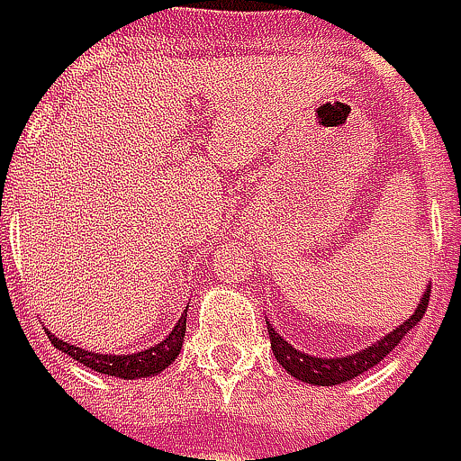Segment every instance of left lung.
<instances>
[{"mask_svg":"<svg viewBox=\"0 0 461 461\" xmlns=\"http://www.w3.org/2000/svg\"><path fill=\"white\" fill-rule=\"evenodd\" d=\"M427 302H429V288H424L419 304H416L414 315L406 318L401 325H395L384 339H376L371 347H363L357 349L355 355H341V357H318V355H310V352H302L296 349L294 344H288L272 325H269V341H272V352L277 357V363L299 382H307V384H315V387H333V384H344L366 371H371L376 363H382L403 339L406 333L416 328V322L421 321L424 310H427Z\"/></svg>","mask_w":461,"mask_h":461,"instance_id":"1","label":"left lung"}]
</instances>
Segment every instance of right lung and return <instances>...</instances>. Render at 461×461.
Returning <instances> with one entry per match:
<instances>
[{
    "label": "right lung",
    "mask_w": 461,
    "mask_h": 461,
    "mask_svg": "<svg viewBox=\"0 0 461 461\" xmlns=\"http://www.w3.org/2000/svg\"><path fill=\"white\" fill-rule=\"evenodd\" d=\"M184 333H186V312L178 318L173 330L159 344H151L149 349L128 352V355H112V352L106 355V352H93V349H82L77 344H68V341H63V339H58L55 333L47 330L55 349L71 355L77 363L87 366L90 371H98V374H106V376H114V379H146V376L162 374L178 357L181 344H184Z\"/></svg>",
    "instance_id": "1"
}]
</instances>
